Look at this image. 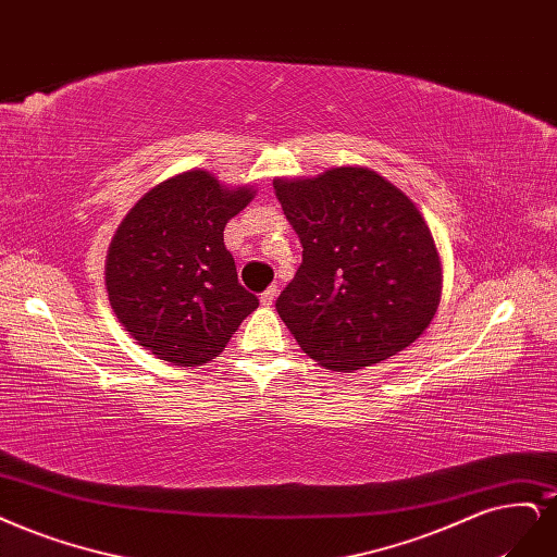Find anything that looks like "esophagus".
<instances>
[{
	"label": "esophagus",
	"mask_w": 557,
	"mask_h": 557,
	"mask_svg": "<svg viewBox=\"0 0 557 557\" xmlns=\"http://www.w3.org/2000/svg\"><path fill=\"white\" fill-rule=\"evenodd\" d=\"M276 295H278L276 285H270V287H267V290L260 295V304H262V306H272L274 299H276Z\"/></svg>",
	"instance_id": "esophagus-1"
}]
</instances>
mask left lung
I'll return each mask as SVG.
<instances>
[{"instance_id": "1", "label": "left lung", "mask_w": 557, "mask_h": 557, "mask_svg": "<svg viewBox=\"0 0 557 557\" xmlns=\"http://www.w3.org/2000/svg\"><path fill=\"white\" fill-rule=\"evenodd\" d=\"M301 264L276 299L299 348L330 371L385 361L424 332L443 264L414 202L369 168L276 180Z\"/></svg>"}]
</instances>
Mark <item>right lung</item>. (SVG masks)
I'll return each instance as SVG.
<instances>
[{"label":"right lung","mask_w":557,"mask_h":557,"mask_svg":"<svg viewBox=\"0 0 557 557\" xmlns=\"http://www.w3.org/2000/svg\"><path fill=\"white\" fill-rule=\"evenodd\" d=\"M253 194L190 170L151 188L117 227L106 262L110 306L151 355L200 367L258 309L223 244L227 221Z\"/></svg>","instance_id":"obj_1"}]
</instances>
